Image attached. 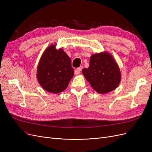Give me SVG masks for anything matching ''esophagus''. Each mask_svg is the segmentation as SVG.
<instances>
[{"label": "esophagus", "instance_id": "obj_1", "mask_svg": "<svg viewBox=\"0 0 152 152\" xmlns=\"http://www.w3.org/2000/svg\"><path fill=\"white\" fill-rule=\"evenodd\" d=\"M82 68H83V66H80V67L77 68L76 70H75V74H79V73L81 72V70H82Z\"/></svg>", "mask_w": 152, "mask_h": 152}]
</instances>
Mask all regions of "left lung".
<instances>
[{"label":"left lung","instance_id":"obj_1","mask_svg":"<svg viewBox=\"0 0 152 152\" xmlns=\"http://www.w3.org/2000/svg\"><path fill=\"white\" fill-rule=\"evenodd\" d=\"M82 73L92 87L100 94H105L117 88L121 82L120 70L113 57L107 53L93 54L89 67Z\"/></svg>","mask_w":152,"mask_h":152}]
</instances>
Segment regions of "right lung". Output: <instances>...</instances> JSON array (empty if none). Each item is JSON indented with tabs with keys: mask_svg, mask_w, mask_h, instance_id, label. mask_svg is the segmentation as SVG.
<instances>
[{
	"mask_svg": "<svg viewBox=\"0 0 152 152\" xmlns=\"http://www.w3.org/2000/svg\"><path fill=\"white\" fill-rule=\"evenodd\" d=\"M73 73L70 57L63 49L56 50L52 44L40 58L37 77L45 91L56 94L66 89Z\"/></svg>",
	"mask_w": 152,
	"mask_h": 152,
	"instance_id": "right-lung-1",
	"label": "right lung"
}]
</instances>
